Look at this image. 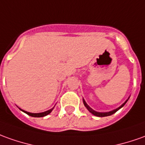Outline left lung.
<instances>
[{
    "label": "left lung",
    "mask_w": 145,
    "mask_h": 145,
    "mask_svg": "<svg viewBox=\"0 0 145 145\" xmlns=\"http://www.w3.org/2000/svg\"><path fill=\"white\" fill-rule=\"evenodd\" d=\"M129 99V97L125 101L124 103H122V104L119 107L114 109V110H110V111H109V112H98V111H95V110H94L93 109L91 108L87 104V103H86L85 100H84V99H83V102H84V105L85 106L86 108L88 109V111H89L90 113H91L93 115H95V116H97V117H106V116H110V115H112L113 114H114L115 112H117V111H118L119 109L121 108V107H122V106H124V105L126 103H127L128 99Z\"/></svg>",
    "instance_id": "left-lung-1"
}]
</instances>
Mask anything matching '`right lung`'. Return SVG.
Wrapping results in <instances>:
<instances>
[{"instance_id":"obj_1","label":"right lung","mask_w":145,"mask_h":145,"mask_svg":"<svg viewBox=\"0 0 145 145\" xmlns=\"http://www.w3.org/2000/svg\"><path fill=\"white\" fill-rule=\"evenodd\" d=\"M54 106L53 107L52 109H50V110H46V111H44V112H42V113H30V112H27V111H25V110H22V109H20V110H22L23 112L26 113L27 114H28L29 116H31V117H35V118H41V117H44V116H46V115H48L49 114H50V113L52 112V110H54Z\"/></svg>"}]
</instances>
